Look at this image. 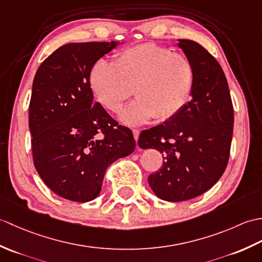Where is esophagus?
I'll use <instances>...</instances> for the list:
<instances>
[{
  "mask_svg": "<svg viewBox=\"0 0 262 262\" xmlns=\"http://www.w3.org/2000/svg\"><path fill=\"white\" fill-rule=\"evenodd\" d=\"M133 135H134V138H135V141L137 143L138 136H140V130H138V129H133Z\"/></svg>",
  "mask_w": 262,
  "mask_h": 262,
  "instance_id": "obj_1",
  "label": "esophagus"
}]
</instances>
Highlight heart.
<instances>
[{
	"instance_id": "b5f03b06",
	"label": "heart",
	"mask_w": 262,
	"mask_h": 262,
	"mask_svg": "<svg viewBox=\"0 0 262 262\" xmlns=\"http://www.w3.org/2000/svg\"><path fill=\"white\" fill-rule=\"evenodd\" d=\"M89 81L98 101L114 113L134 92L137 99L121 111L120 120L141 125L180 113L191 96L194 69L185 55L146 42L117 53L111 64L98 60Z\"/></svg>"
}]
</instances>
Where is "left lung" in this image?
Here are the masks:
<instances>
[{
	"instance_id": "obj_1",
	"label": "left lung",
	"mask_w": 262,
	"mask_h": 262,
	"mask_svg": "<svg viewBox=\"0 0 262 262\" xmlns=\"http://www.w3.org/2000/svg\"><path fill=\"white\" fill-rule=\"evenodd\" d=\"M194 69L191 100L173 118L143 130L141 148L162 153L163 165L149 174L160 199L183 202L206 192L229 162L234 114L226 77L219 62L198 42H178Z\"/></svg>"
}]
</instances>
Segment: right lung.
<instances>
[{"label":"right lung","instance_id":"obj_1","mask_svg":"<svg viewBox=\"0 0 262 262\" xmlns=\"http://www.w3.org/2000/svg\"><path fill=\"white\" fill-rule=\"evenodd\" d=\"M119 43H66L43 60L33 79L29 104L33 163L47 187L72 202L96 199L108 166L136 146L129 128L93 102L89 81L97 60Z\"/></svg>","mask_w":262,"mask_h":262}]
</instances>
